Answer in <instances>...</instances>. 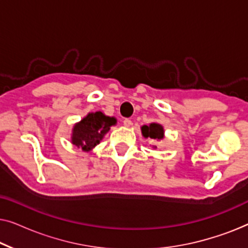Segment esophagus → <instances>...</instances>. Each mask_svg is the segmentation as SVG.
<instances>
[{"label":"esophagus","mask_w":248,"mask_h":248,"mask_svg":"<svg viewBox=\"0 0 248 248\" xmlns=\"http://www.w3.org/2000/svg\"><path fill=\"white\" fill-rule=\"evenodd\" d=\"M123 124H124V126L128 127V126H131V125H132V121L130 120V118H125V120L123 121Z\"/></svg>","instance_id":"1"}]
</instances>
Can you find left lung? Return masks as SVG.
Masks as SVG:
<instances>
[{
  "instance_id": "obj_1",
  "label": "left lung",
  "mask_w": 248,
  "mask_h": 248,
  "mask_svg": "<svg viewBox=\"0 0 248 248\" xmlns=\"http://www.w3.org/2000/svg\"><path fill=\"white\" fill-rule=\"evenodd\" d=\"M141 131L144 138H150L152 140H161L164 138V128L157 123L144 125L141 127Z\"/></svg>"
}]
</instances>
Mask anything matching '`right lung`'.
<instances>
[{"mask_svg": "<svg viewBox=\"0 0 248 248\" xmlns=\"http://www.w3.org/2000/svg\"><path fill=\"white\" fill-rule=\"evenodd\" d=\"M115 123L116 120L114 117L105 116L101 111L88 114L87 117L73 127L72 143L81 147L84 151H89L99 143Z\"/></svg>", "mask_w": 248, "mask_h": 248, "instance_id": "obj_1", "label": "right lung"}]
</instances>
